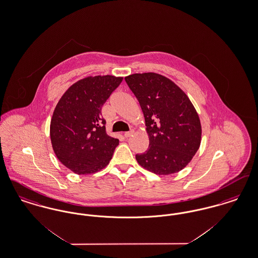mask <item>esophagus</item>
Instances as JSON below:
<instances>
[{
	"label": "esophagus",
	"instance_id": "1",
	"mask_svg": "<svg viewBox=\"0 0 258 258\" xmlns=\"http://www.w3.org/2000/svg\"><path fill=\"white\" fill-rule=\"evenodd\" d=\"M135 135V131L132 130V131H130V132H127V133L124 134V137H125V138H128V137H131L132 135Z\"/></svg>",
	"mask_w": 258,
	"mask_h": 258
}]
</instances>
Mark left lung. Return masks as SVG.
I'll use <instances>...</instances> for the list:
<instances>
[{
	"mask_svg": "<svg viewBox=\"0 0 258 258\" xmlns=\"http://www.w3.org/2000/svg\"><path fill=\"white\" fill-rule=\"evenodd\" d=\"M124 80L139 101L149 137L147 151L135 156L137 162L157 175L181 171L201 143V123L190 99L161 74H131Z\"/></svg>",
	"mask_w": 258,
	"mask_h": 258,
	"instance_id": "left-lung-1",
	"label": "left lung"
}]
</instances>
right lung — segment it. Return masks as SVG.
I'll list each match as a JSON object with an SVG mask.
<instances>
[{
	"label": "right lung",
	"mask_w": 258,
	"mask_h": 258,
	"mask_svg": "<svg viewBox=\"0 0 258 258\" xmlns=\"http://www.w3.org/2000/svg\"><path fill=\"white\" fill-rule=\"evenodd\" d=\"M123 77L88 76L70 87L58 101L50 123L53 151L76 174H94L108 165L119 139L105 131L101 107Z\"/></svg>",
	"instance_id": "right-lung-1"
}]
</instances>
